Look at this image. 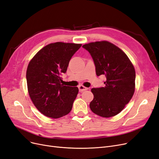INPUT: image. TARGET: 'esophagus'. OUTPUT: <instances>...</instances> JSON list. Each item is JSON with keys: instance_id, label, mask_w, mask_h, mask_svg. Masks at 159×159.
I'll list each match as a JSON object with an SVG mask.
<instances>
[{"instance_id": "obj_1", "label": "esophagus", "mask_w": 159, "mask_h": 159, "mask_svg": "<svg viewBox=\"0 0 159 159\" xmlns=\"http://www.w3.org/2000/svg\"><path fill=\"white\" fill-rule=\"evenodd\" d=\"M79 91L82 92H83V91H85V90H88V88H86V87H85V86H84L83 85H80L79 86Z\"/></svg>"}]
</instances>
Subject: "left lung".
<instances>
[{"mask_svg":"<svg viewBox=\"0 0 159 159\" xmlns=\"http://www.w3.org/2000/svg\"><path fill=\"white\" fill-rule=\"evenodd\" d=\"M90 54L97 76L105 75V86L92 89L90 107L93 113L108 118L119 114L132 99L136 72L130 60L119 47L108 41L83 46Z\"/></svg>","mask_w":159,"mask_h":159,"instance_id":"obj_1","label":"left lung"}]
</instances>
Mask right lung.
Instances as JSON below:
<instances>
[{
	"label": "right lung",
	"mask_w": 159,
	"mask_h": 159,
	"mask_svg": "<svg viewBox=\"0 0 159 159\" xmlns=\"http://www.w3.org/2000/svg\"><path fill=\"white\" fill-rule=\"evenodd\" d=\"M81 46L51 43L39 50L29 62L26 73L28 92L34 106L44 115L57 119L71 111L79 89L63 86L61 76Z\"/></svg>",
	"instance_id": "right-lung-1"
}]
</instances>
